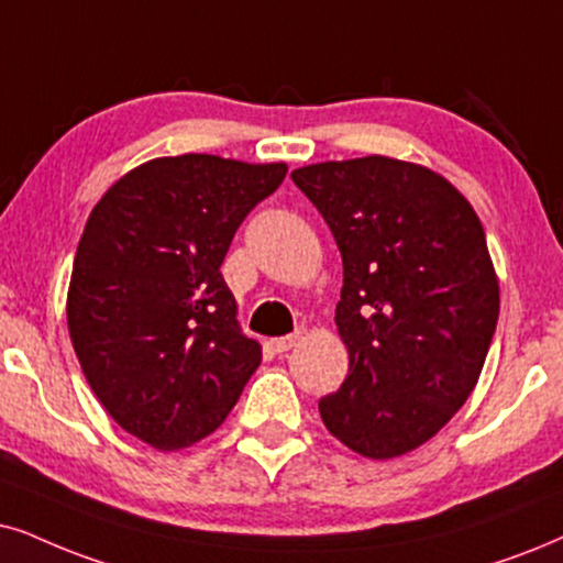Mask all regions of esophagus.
<instances>
[{"label":"esophagus","mask_w":563,"mask_h":563,"mask_svg":"<svg viewBox=\"0 0 563 563\" xmlns=\"http://www.w3.org/2000/svg\"><path fill=\"white\" fill-rule=\"evenodd\" d=\"M298 338H301V334L294 332V334H286V338H275L269 345H273L275 353H288L290 347H294V345L298 343Z\"/></svg>","instance_id":"34e87169"}]
</instances>
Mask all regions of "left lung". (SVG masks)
<instances>
[{
	"instance_id": "1",
	"label": "left lung",
	"mask_w": 563,
	"mask_h": 563,
	"mask_svg": "<svg viewBox=\"0 0 563 563\" xmlns=\"http://www.w3.org/2000/svg\"><path fill=\"white\" fill-rule=\"evenodd\" d=\"M290 179L343 257L334 322L351 355L319 400L353 452L416 450L465 405L499 322V280L475 210L444 176L384 155L296 168Z\"/></svg>"
}]
</instances>
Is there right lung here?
Wrapping results in <instances>:
<instances>
[{
  "label": "right lung",
  "instance_id": "obj_1",
  "mask_svg": "<svg viewBox=\"0 0 563 563\" xmlns=\"http://www.w3.org/2000/svg\"><path fill=\"white\" fill-rule=\"evenodd\" d=\"M286 163L187 153L155 158L101 197L77 244L67 324L109 416L155 450L225 421L262 347L241 334L220 265Z\"/></svg>",
  "mask_w": 563,
  "mask_h": 563
}]
</instances>
